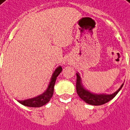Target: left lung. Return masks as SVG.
Here are the masks:
<instances>
[{
    "instance_id": "obj_1",
    "label": "left lung",
    "mask_w": 130,
    "mask_h": 130,
    "mask_svg": "<svg viewBox=\"0 0 130 130\" xmlns=\"http://www.w3.org/2000/svg\"><path fill=\"white\" fill-rule=\"evenodd\" d=\"M122 86H123V84L122 85L120 88L115 93L110 94V95H106V94L105 95V94L98 95V94L92 93L89 92L87 90H86L83 87V86L81 84V80H80V76H79L78 74H76V87L77 94L86 103L92 105H103L109 102L110 101H111L112 99L118 94V92L120 91Z\"/></svg>"
}]
</instances>
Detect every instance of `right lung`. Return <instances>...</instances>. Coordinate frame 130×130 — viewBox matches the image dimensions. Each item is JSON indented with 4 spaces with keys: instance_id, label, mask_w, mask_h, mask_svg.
<instances>
[{
    "instance_id": "1",
    "label": "right lung",
    "mask_w": 130,
    "mask_h": 130,
    "mask_svg": "<svg viewBox=\"0 0 130 130\" xmlns=\"http://www.w3.org/2000/svg\"><path fill=\"white\" fill-rule=\"evenodd\" d=\"M61 71H62V68L61 67L56 68V69L54 71L53 75L52 76L49 86L45 92H44L42 94L33 98H30V99H27L25 101H18L19 103L23 105H25L27 107H32V108H39L46 104L53 95L54 87L56 82V77L59 76V74L61 72Z\"/></svg>"
}]
</instances>
